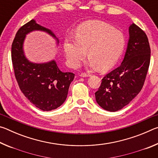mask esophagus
<instances>
[{
    "label": "esophagus",
    "instance_id": "34e87169",
    "mask_svg": "<svg viewBox=\"0 0 158 158\" xmlns=\"http://www.w3.org/2000/svg\"><path fill=\"white\" fill-rule=\"evenodd\" d=\"M80 76H81V77H90V75L89 74H86V73H81V74H80Z\"/></svg>",
    "mask_w": 158,
    "mask_h": 158
}]
</instances>
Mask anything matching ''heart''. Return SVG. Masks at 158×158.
I'll return each mask as SVG.
<instances>
[{
    "mask_svg": "<svg viewBox=\"0 0 158 158\" xmlns=\"http://www.w3.org/2000/svg\"><path fill=\"white\" fill-rule=\"evenodd\" d=\"M125 37L122 32L102 21L93 20L81 23L77 28L75 39L68 37L63 49L69 65L78 66L86 56L88 66L106 71L116 65L125 47Z\"/></svg>",
    "mask_w": 158,
    "mask_h": 158,
    "instance_id": "obj_1",
    "label": "heart"
}]
</instances>
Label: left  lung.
Wrapping results in <instances>:
<instances>
[{"mask_svg": "<svg viewBox=\"0 0 158 158\" xmlns=\"http://www.w3.org/2000/svg\"><path fill=\"white\" fill-rule=\"evenodd\" d=\"M151 60L146 33L135 23L129 27V40L118 68L102 79L95 93L97 103L109 111H116L132 101L142 89Z\"/></svg>", "mask_w": 158, "mask_h": 158, "instance_id": "obj_1", "label": "left lung"}]
</instances>
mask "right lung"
<instances>
[{
    "label": "right lung",
    "mask_w": 158,
    "mask_h": 158,
    "mask_svg": "<svg viewBox=\"0 0 158 158\" xmlns=\"http://www.w3.org/2000/svg\"><path fill=\"white\" fill-rule=\"evenodd\" d=\"M42 31L56 40L58 38L50 29L32 19L19 29L12 44V60L16 79L20 89L32 104L42 111H51L62 105L68 96L74 74L60 71L55 60L33 63L26 58L23 44L26 35Z\"/></svg>",
    "instance_id": "add662e5"
}]
</instances>
